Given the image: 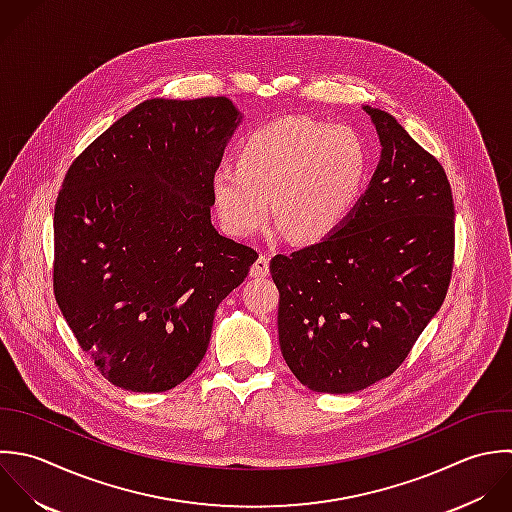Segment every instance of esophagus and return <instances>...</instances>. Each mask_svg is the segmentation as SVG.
Segmentation results:
<instances>
[{"label":"esophagus","instance_id":"1","mask_svg":"<svg viewBox=\"0 0 512 512\" xmlns=\"http://www.w3.org/2000/svg\"><path fill=\"white\" fill-rule=\"evenodd\" d=\"M269 275V257L259 255L257 261L251 265V277H267Z\"/></svg>","mask_w":512,"mask_h":512}]
</instances>
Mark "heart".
<instances>
[{"mask_svg":"<svg viewBox=\"0 0 512 512\" xmlns=\"http://www.w3.org/2000/svg\"><path fill=\"white\" fill-rule=\"evenodd\" d=\"M371 175V153L351 127L291 115L251 129L235 147V165L211 175L219 221L247 237L271 217L299 243L335 235L357 209Z\"/></svg>","mask_w":512,"mask_h":512,"instance_id":"obj_1","label":"heart"}]
</instances>
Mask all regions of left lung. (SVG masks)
I'll list each match as a JSON object with an SVG mask.
<instances>
[{
  "mask_svg": "<svg viewBox=\"0 0 512 512\" xmlns=\"http://www.w3.org/2000/svg\"><path fill=\"white\" fill-rule=\"evenodd\" d=\"M363 109L383 151L357 209L329 239L269 265L283 359L329 395L363 391L401 367L441 309L455 261L443 165L393 115Z\"/></svg>",
  "mask_w": 512,
  "mask_h": 512,
  "instance_id": "8db88e82",
  "label": "left lung"
}]
</instances>
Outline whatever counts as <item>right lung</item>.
Segmentation results:
<instances>
[{
	"label": "right lung",
	"mask_w": 512,
	"mask_h": 512,
	"mask_svg": "<svg viewBox=\"0 0 512 512\" xmlns=\"http://www.w3.org/2000/svg\"><path fill=\"white\" fill-rule=\"evenodd\" d=\"M241 123L227 97L147 99L69 165L53 213V293L115 387L163 393L205 357L219 303L257 251L211 225V175Z\"/></svg>",
	"instance_id": "obj_1"
}]
</instances>
